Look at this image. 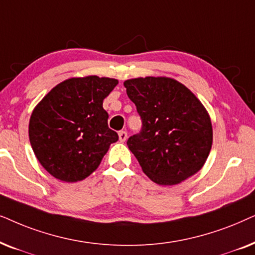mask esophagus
<instances>
[{"label":"esophagus","instance_id":"34e87169","mask_svg":"<svg viewBox=\"0 0 255 255\" xmlns=\"http://www.w3.org/2000/svg\"><path fill=\"white\" fill-rule=\"evenodd\" d=\"M127 131L126 130H120L119 131V138H120L121 142H125L126 140H127Z\"/></svg>","mask_w":255,"mask_h":255}]
</instances>
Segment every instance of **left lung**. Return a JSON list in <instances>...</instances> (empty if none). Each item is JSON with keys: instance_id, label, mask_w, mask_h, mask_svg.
<instances>
[{"instance_id": "1", "label": "left lung", "mask_w": 255, "mask_h": 255, "mask_svg": "<svg viewBox=\"0 0 255 255\" xmlns=\"http://www.w3.org/2000/svg\"><path fill=\"white\" fill-rule=\"evenodd\" d=\"M142 121L127 145L152 182L174 185L201 170L212 145V125L201 101L171 78L125 81Z\"/></svg>"}]
</instances>
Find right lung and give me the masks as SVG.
<instances>
[{
    "instance_id": "1",
    "label": "right lung",
    "mask_w": 255,
    "mask_h": 255,
    "mask_svg": "<svg viewBox=\"0 0 255 255\" xmlns=\"http://www.w3.org/2000/svg\"><path fill=\"white\" fill-rule=\"evenodd\" d=\"M117 79L71 78L53 87L33 110L29 138L40 164L64 182L86 178L99 167L111 143L119 140L108 128L103 101Z\"/></svg>"
}]
</instances>
